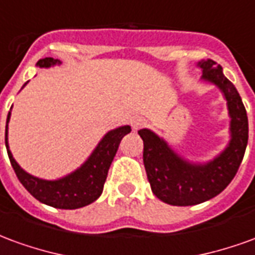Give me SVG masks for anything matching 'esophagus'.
<instances>
[{
    "instance_id": "34e87169",
    "label": "esophagus",
    "mask_w": 255,
    "mask_h": 255,
    "mask_svg": "<svg viewBox=\"0 0 255 255\" xmlns=\"http://www.w3.org/2000/svg\"><path fill=\"white\" fill-rule=\"evenodd\" d=\"M144 126H146V120L140 119V117H136V119H133L132 120L133 131H138V129H140V128L144 127Z\"/></svg>"
}]
</instances>
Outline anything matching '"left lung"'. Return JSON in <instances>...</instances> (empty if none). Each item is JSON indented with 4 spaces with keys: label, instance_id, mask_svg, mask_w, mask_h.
<instances>
[{
    "label": "left lung",
    "instance_id": "8db88e82",
    "mask_svg": "<svg viewBox=\"0 0 255 255\" xmlns=\"http://www.w3.org/2000/svg\"><path fill=\"white\" fill-rule=\"evenodd\" d=\"M202 80L214 84L227 101L230 116V142L219 155L206 162H194L176 153L165 139L142 128L143 164L151 191L162 202L173 206H191L212 199L235 177L246 151L249 122L235 86L225 78L223 68L213 60L197 64Z\"/></svg>",
    "mask_w": 255,
    "mask_h": 255
}]
</instances>
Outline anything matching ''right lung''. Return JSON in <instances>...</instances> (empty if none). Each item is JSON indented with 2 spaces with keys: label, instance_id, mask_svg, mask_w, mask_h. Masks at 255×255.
<instances>
[{
  "label": "right lung",
  "instance_id": "right-lung-1",
  "mask_svg": "<svg viewBox=\"0 0 255 255\" xmlns=\"http://www.w3.org/2000/svg\"><path fill=\"white\" fill-rule=\"evenodd\" d=\"M60 64H61L60 60L46 57L39 60L36 63V67L50 68L54 65H60ZM27 83H24V86ZM9 120H10V111L6 117L5 146L8 150L9 160L13 166L16 176L24 186L25 190L39 202L57 209L83 208L100 198L104 190L108 171L119 149V144L127 133L131 132L129 126H122V127L111 129L109 132L104 135V138L98 142L97 147L93 150L89 158L84 161L78 169L56 180H45V179L32 176L28 172H25L13 158L8 143Z\"/></svg>",
  "mask_w": 255,
  "mask_h": 255
}]
</instances>
